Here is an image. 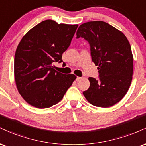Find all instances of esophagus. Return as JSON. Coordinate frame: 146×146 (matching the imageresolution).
<instances>
[{
	"label": "esophagus",
	"mask_w": 146,
	"mask_h": 146,
	"mask_svg": "<svg viewBox=\"0 0 146 146\" xmlns=\"http://www.w3.org/2000/svg\"><path fill=\"white\" fill-rule=\"evenodd\" d=\"M82 78H80V77H77V78H76V81L77 82H80V81H81L82 80Z\"/></svg>",
	"instance_id": "1"
}]
</instances>
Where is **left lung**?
<instances>
[{
  "label": "left lung",
  "instance_id": "left-lung-1",
  "mask_svg": "<svg viewBox=\"0 0 146 146\" xmlns=\"http://www.w3.org/2000/svg\"><path fill=\"white\" fill-rule=\"evenodd\" d=\"M77 38L89 43L92 60L99 70V80L88 78L90 87L83 94L95 106H112L128 92L133 73L131 46L121 31L104 21L82 24Z\"/></svg>",
  "mask_w": 146,
  "mask_h": 146
}]
</instances>
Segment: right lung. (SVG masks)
<instances>
[{
	"label": "right lung",
	"mask_w": 146,
	"mask_h": 146,
	"mask_svg": "<svg viewBox=\"0 0 146 146\" xmlns=\"http://www.w3.org/2000/svg\"><path fill=\"white\" fill-rule=\"evenodd\" d=\"M78 27L46 20L22 38L15 53L14 77L18 92L30 105L46 108L56 104L76 79L56 71L53 63L62 62Z\"/></svg>",
	"instance_id": "add662e5"
}]
</instances>
